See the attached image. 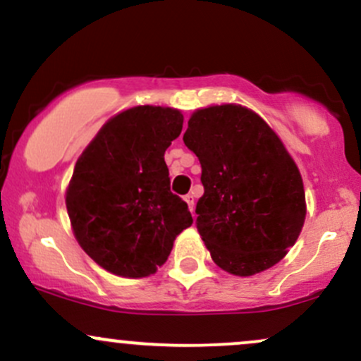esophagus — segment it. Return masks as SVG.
I'll return each instance as SVG.
<instances>
[{
	"label": "esophagus",
	"instance_id": "1",
	"mask_svg": "<svg viewBox=\"0 0 361 361\" xmlns=\"http://www.w3.org/2000/svg\"><path fill=\"white\" fill-rule=\"evenodd\" d=\"M185 202L188 204V209L190 212L195 216V197H193V193H188V195H185Z\"/></svg>",
	"mask_w": 361,
	"mask_h": 361
}]
</instances>
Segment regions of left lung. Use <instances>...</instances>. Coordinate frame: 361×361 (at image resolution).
I'll return each mask as SVG.
<instances>
[{
    "label": "left lung",
    "mask_w": 361,
    "mask_h": 361,
    "mask_svg": "<svg viewBox=\"0 0 361 361\" xmlns=\"http://www.w3.org/2000/svg\"><path fill=\"white\" fill-rule=\"evenodd\" d=\"M185 145L199 157V229L212 260L235 276L279 262L305 223L302 174L274 130L240 104L197 109Z\"/></svg>",
    "instance_id": "1"
}]
</instances>
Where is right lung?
Instances as JSON below:
<instances>
[{
  "label": "right lung",
  "mask_w": 361,
  "mask_h": 361,
  "mask_svg": "<svg viewBox=\"0 0 361 361\" xmlns=\"http://www.w3.org/2000/svg\"><path fill=\"white\" fill-rule=\"evenodd\" d=\"M181 128L178 109L130 108L99 130L75 164L66 190L75 238L113 274H154L193 223L187 202L169 190L164 161Z\"/></svg>",
  "instance_id": "obj_1"
}]
</instances>
